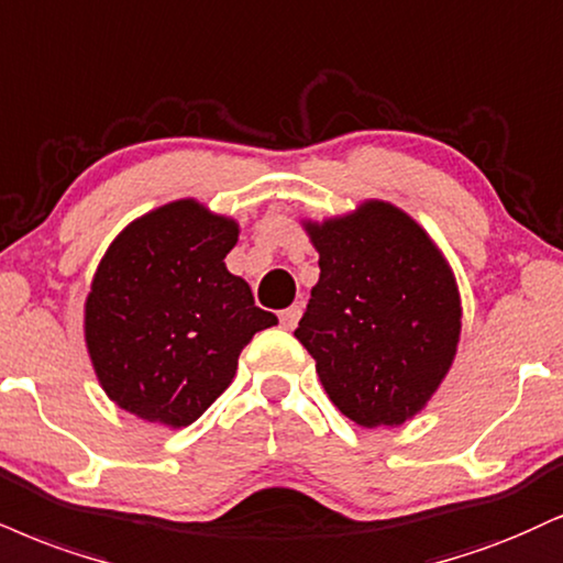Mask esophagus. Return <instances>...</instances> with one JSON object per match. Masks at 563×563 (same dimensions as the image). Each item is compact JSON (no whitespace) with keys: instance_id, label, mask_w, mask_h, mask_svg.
Listing matches in <instances>:
<instances>
[{"instance_id":"esophagus-1","label":"esophagus","mask_w":563,"mask_h":563,"mask_svg":"<svg viewBox=\"0 0 563 563\" xmlns=\"http://www.w3.org/2000/svg\"><path fill=\"white\" fill-rule=\"evenodd\" d=\"M299 320H301V307H299V303H294V307H288V309L280 311V324L286 330H294L296 324H299Z\"/></svg>"}]
</instances>
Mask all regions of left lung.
<instances>
[{
    "mask_svg": "<svg viewBox=\"0 0 563 563\" xmlns=\"http://www.w3.org/2000/svg\"><path fill=\"white\" fill-rule=\"evenodd\" d=\"M320 254L296 338L328 398L358 428H398L435 396L456 358L462 296L449 260L383 199L303 220Z\"/></svg>",
    "mask_w": 563,
    "mask_h": 563,
    "instance_id": "obj_1",
    "label": "left lung"
}]
</instances>
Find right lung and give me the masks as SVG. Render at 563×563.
Listing matches in <instances>:
<instances>
[{"label":"right lung","mask_w":563,"mask_h":563,"mask_svg":"<svg viewBox=\"0 0 563 563\" xmlns=\"http://www.w3.org/2000/svg\"><path fill=\"white\" fill-rule=\"evenodd\" d=\"M239 233L233 217L178 199L114 235L86 296L84 338L120 409L188 428L233 383L254 333L277 324L225 267Z\"/></svg>","instance_id":"obj_1"}]
</instances>
